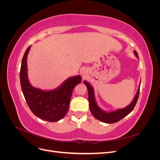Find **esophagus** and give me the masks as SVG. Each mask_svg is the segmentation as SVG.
<instances>
[{"mask_svg":"<svg viewBox=\"0 0 160 160\" xmlns=\"http://www.w3.org/2000/svg\"><path fill=\"white\" fill-rule=\"evenodd\" d=\"M80 72H81V76L83 77V78H85V77H86L88 75V71L86 68H82L80 71Z\"/></svg>","mask_w":160,"mask_h":160,"instance_id":"obj_1","label":"esophagus"}]
</instances>
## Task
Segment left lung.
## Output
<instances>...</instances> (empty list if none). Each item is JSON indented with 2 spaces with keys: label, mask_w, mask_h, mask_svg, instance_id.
Masks as SVG:
<instances>
[{
  "label": "left lung",
  "mask_w": 160,
  "mask_h": 160,
  "mask_svg": "<svg viewBox=\"0 0 160 160\" xmlns=\"http://www.w3.org/2000/svg\"><path fill=\"white\" fill-rule=\"evenodd\" d=\"M133 52L135 57H136L138 59H139L137 52L135 51H133ZM84 83L87 88H88L89 109L92 115H93L97 119H98L99 121H101V122H102L103 123H113L115 122H118L119 120L124 118L125 116H127L128 114L132 112V110L133 109L138 99L141 81L139 82V85L138 87L137 93L135 95L133 99L132 102L125 108H123L122 109H118L111 111H104L99 107L98 103H97L95 98V91L93 86H91V85H90L88 82L86 81H84Z\"/></svg>",
  "instance_id": "left-lung-1"
}]
</instances>
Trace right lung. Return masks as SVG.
Returning a JSON list of instances; mask_svg holds the SVG:
<instances>
[{
    "label": "right lung",
    "instance_id": "1",
    "mask_svg": "<svg viewBox=\"0 0 160 160\" xmlns=\"http://www.w3.org/2000/svg\"><path fill=\"white\" fill-rule=\"evenodd\" d=\"M31 47L27 48L21 62L20 81L22 93L28 107L37 117L50 122H58L68 111L72 90L81 83V77H69L54 89L35 88L29 82L27 72V57Z\"/></svg>",
    "mask_w": 160,
    "mask_h": 160
}]
</instances>
